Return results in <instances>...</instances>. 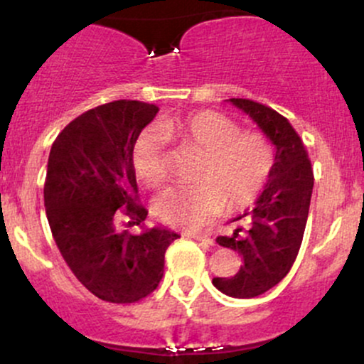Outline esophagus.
I'll return each instance as SVG.
<instances>
[{
	"instance_id": "1",
	"label": "esophagus",
	"mask_w": 364,
	"mask_h": 364,
	"mask_svg": "<svg viewBox=\"0 0 364 364\" xmlns=\"http://www.w3.org/2000/svg\"><path fill=\"white\" fill-rule=\"evenodd\" d=\"M188 237H191V240H195V241H202V243H205V245H214V240L207 235H196V232H190Z\"/></svg>"
}]
</instances>
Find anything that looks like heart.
I'll list each match as a JSON object with an SVG mask.
<instances>
[{
	"instance_id": "b5f03b06",
	"label": "heart",
	"mask_w": 364,
	"mask_h": 364,
	"mask_svg": "<svg viewBox=\"0 0 364 364\" xmlns=\"http://www.w3.org/2000/svg\"><path fill=\"white\" fill-rule=\"evenodd\" d=\"M159 128L178 149L196 152L186 186L171 188L154 202L162 223L174 228H200L220 212L241 210L257 202L275 168V147L265 133L241 129L236 119L214 109L190 111L162 118ZM164 136L147 129L133 147V168L145 185L168 183Z\"/></svg>"
}]
</instances>
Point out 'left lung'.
<instances>
[{
  "mask_svg": "<svg viewBox=\"0 0 364 364\" xmlns=\"http://www.w3.org/2000/svg\"><path fill=\"white\" fill-rule=\"evenodd\" d=\"M229 101L272 140L275 168L253 210L235 219L245 220L246 228L217 237L220 246L243 257L240 272L214 277L212 284L232 298H255L281 282L298 257L310 210L313 171L301 139L282 114L250 99Z\"/></svg>",
  "mask_w": 364,
  "mask_h": 364,
  "instance_id": "left-lung-1",
  "label": "left lung"
}]
</instances>
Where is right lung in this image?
<instances>
[{
    "label": "right lung",
    "mask_w": 364,
    "mask_h": 364,
    "mask_svg": "<svg viewBox=\"0 0 364 364\" xmlns=\"http://www.w3.org/2000/svg\"><path fill=\"white\" fill-rule=\"evenodd\" d=\"M159 107L112 101L66 124L54 140L44 183V205L58 248L75 277L102 301L135 303L157 289L164 253L178 240L164 228L139 235L119 231L118 217L140 225L133 147Z\"/></svg>",
    "instance_id": "add662e5"
}]
</instances>
